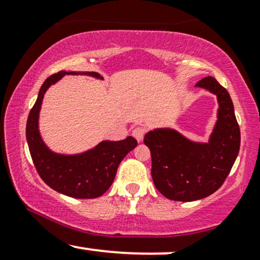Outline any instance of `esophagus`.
<instances>
[{
	"mask_svg": "<svg viewBox=\"0 0 260 260\" xmlns=\"http://www.w3.org/2000/svg\"><path fill=\"white\" fill-rule=\"evenodd\" d=\"M145 133H147V129H145V127H143V126H137L132 131V136L137 140H138V142H142L143 138H144Z\"/></svg>",
	"mask_w": 260,
	"mask_h": 260,
	"instance_id": "1",
	"label": "esophagus"
}]
</instances>
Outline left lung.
I'll return each mask as SVG.
<instances>
[{"label":"left lung","instance_id":"8db88e82","mask_svg":"<svg viewBox=\"0 0 260 260\" xmlns=\"http://www.w3.org/2000/svg\"><path fill=\"white\" fill-rule=\"evenodd\" d=\"M217 96V122L207 144L193 143L174 129L145 134L150 149L155 187L171 201L193 202L216 192L225 182L240 151L241 132L230 94L213 77L196 84Z\"/></svg>","mask_w":260,"mask_h":260}]
</instances>
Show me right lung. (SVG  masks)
<instances>
[{
    "mask_svg": "<svg viewBox=\"0 0 260 260\" xmlns=\"http://www.w3.org/2000/svg\"><path fill=\"white\" fill-rule=\"evenodd\" d=\"M64 74H76V72L61 71L50 76L41 85L37 103L29 112L26 121L29 151L39 176L52 189L72 198H98L111 186L118 165L123 157L137 147V140L133 137H127L118 142L106 140L91 150L79 155H59L49 150L38 129L39 111L45 91ZM88 74L101 78L96 72Z\"/></svg>",
    "mask_w": 260,
    "mask_h": 260,
    "instance_id": "1",
    "label": "right lung"
}]
</instances>
